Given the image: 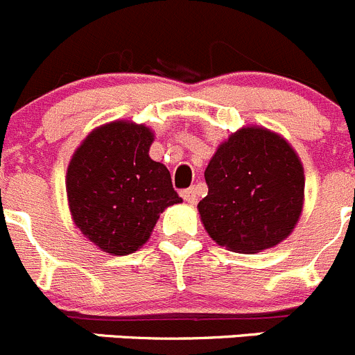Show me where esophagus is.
<instances>
[{"label":"esophagus","instance_id":"obj_1","mask_svg":"<svg viewBox=\"0 0 355 355\" xmlns=\"http://www.w3.org/2000/svg\"><path fill=\"white\" fill-rule=\"evenodd\" d=\"M181 197L187 200L188 204H197L199 197H197V188H188V190L181 191Z\"/></svg>","mask_w":355,"mask_h":355}]
</instances>
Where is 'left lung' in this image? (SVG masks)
I'll return each instance as SVG.
<instances>
[{
  "label": "left lung",
  "instance_id": "obj_1",
  "mask_svg": "<svg viewBox=\"0 0 355 355\" xmlns=\"http://www.w3.org/2000/svg\"><path fill=\"white\" fill-rule=\"evenodd\" d=\"M209 191L197 209L216 245L259 253L287 239L304 204L295 149L264 126H243L220 142L204 172Z\"/></svg>",
  "mask_w": 355,
  "mask_h": 355
}]
</instances>
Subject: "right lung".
<instances>
[{"mask_svg":"<svg viewBox=\"0 0 355 355\" xmlns=\"http://www.w3.org/2000/svg\"><path fill=\"white\" fill-rule=\"evenodd\" d=\"M155 133L133 121H110L87 133L67 168L71 220L87 241L110 255L148 243L160 213L183 202L171 172L151 160Z\"/></svg>","mask_w":355,"mask_h":355,"instance_id":"right-lung-1","label":"right lung"}]
</instances>
